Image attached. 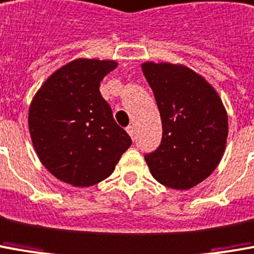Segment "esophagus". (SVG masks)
<instances>
[{
  "mask_svg": "<svg viewBox=\"0 0 254 254\" xmlns=\"http://www.w3.org/2000/svg\"><path fill=\"white\" fill-rule=\"evenodd\" d=\"M126 130H127V132H128V134H130V137L131 138H134V126H128V127H127V128H126Z\"/></svg>",
  "mask_w": 254,
  "mask_h": 254,
  "instance_id": "obj_1",
  "label": "esophagus"
}]
</instances>
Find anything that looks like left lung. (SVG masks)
Instances as JSON below:
<instances>
[{
  "mask_svg": "<svg viewBox=\"0 0 254 254\" xmlns=\"http://www.w3.org/2000/svg\"><path fill=\"white\" fill-rule=\"evenodd\" d=\"M162 119V142L145 155L153 178L173 190H190L210 176L225 150L228 116L204 77L184 64H141Z\"/></svg>",
  "mask_w": 254,
  "mask_h": 254,
  "instance_id": "left-lung-1",
  "label": "left lung"
}]
</instances>
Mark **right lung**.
I'll return each instance as SVG.
<instances>
[{
  "mask_svg": "<svg viewBox=\"0 0 254 254\" xmlns=\"http://www.w3.org/2000/svg\"><path fill=\"white\" fill-rule=\"evenodd\" d=\"M115 61L74 59L54 71L29 108V131L37 156L58 180L91 187L113 173L131 138L117 126L99 92Z\"/></svg>",
  "mask_w": 254,
  "mask_h": 254,
  "instance_id": "1",
  "label": "right lung"
}]
</instances>
